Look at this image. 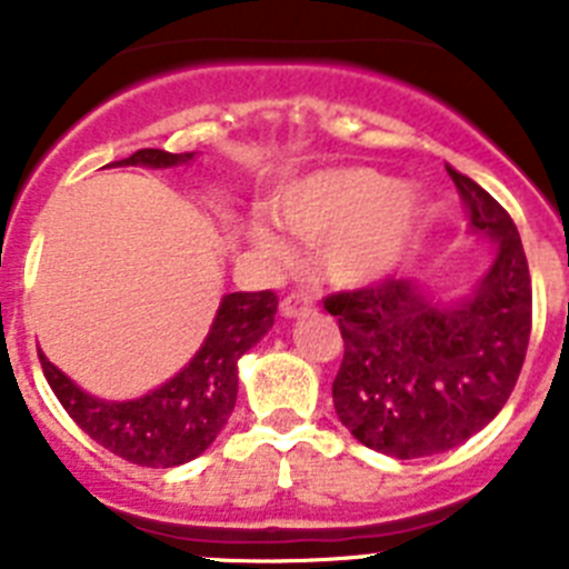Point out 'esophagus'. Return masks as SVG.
<instances>
[{
  "label": "esophagus",
  "mask_w": 569,
  "mask_h": 569,
  "mask_svg": "<svg viewBox=\"0 0 569 569\" xmlns=\"http://www.w3.org/2000/svg\"><path fill=\"white\" fill-rule=\"evenodd\" d=\"M316 310V299L310 293H290L281 299V316L296 319V316H308Z\"/></svg>",
  "instance_id": "1"
}]
</instances>
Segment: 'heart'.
<instances>
[{
  "label": "heart",
  "mask_w": 569,
  "mask_h": 569,
  "mask_svg": "<svg viewBox=\"0 0 569 569\" xmlns=\"http://www.w3.org/2000/svg\"><path fill=\"white\" fill-rule=\"evenodd\" d=\"M273 213L284 230L319 244V268L330 281L361 284L376 279L407 248L421 216L416 190L396 188L390 176L370 168L321 170L276 196ZM264 253H288L268 216L253 222Z\"/></svg>",
  "instance_id": "1"
}]
</instances>
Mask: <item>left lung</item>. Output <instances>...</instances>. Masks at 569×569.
<instances>
[{
	"label": "left lung",
	"mask_w": 569,
	"mask_h": 569,
	"mask_svg": "<svg viewBox=\"0 0 569 569\" xmlns=\"http://www.w3.org/2000/svg\"><path fill=\"white\" fill-rule=\"evenodd\" d=\"M447 173L470 210V228L496 244L476 293L445 308L387 276L325 299L345 339L336 416L361 445L396 459L445 453L496 419L530 341L532 284L519 230L485 188L453 168Z\"/></svg>",
	"instance_id": "left-lung-1"
}]
</instances>
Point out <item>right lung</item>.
<instances>
[{
    "label": "right lung",
    "instance_id": "1",
    "mask_svg": "<svg viewBox=\"0 0 569 569\" xmlns=\"http://www.w3.org/2000/svg\"><path fill=\"white\" fill-rule=\"evenodd\" d=\"M188 159H193V153L142 148L113 164L170 168ZM276 305L279 296L273 290L224 296L213 328L193 361L168 385L136 401L116 405L93 399L42 353L39 361L50 390L62 401L70 419L97 445L130 465L176 467L202 456L228 425L239 390V359L273 328Z\"/></svg>",
    "mask_w": 569,
    "mask_h": 569
}]
</instances>
